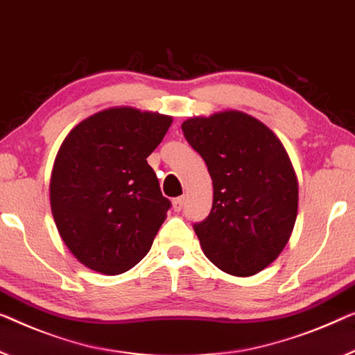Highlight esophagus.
<instances>
[{"label":"esophagus","instance_id":"34e87169","mask_svg":"<svg viewBox=\"0 0 355 355\" xmlns=\"http://www.w3.org/2000/svg\"><path fill=\"white\" fill-rule=\"evenodd\" d=\"M183 205H184V196H178V198H175V199L172 200V207H173V210H175V211L182 210Z\"/></svg>","mask_w":355,"mask_h":355}]
</instances>
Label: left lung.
Listing matches in <instances>:
<instances>
[{"mask_svg":"<svg viewBox=\"0 0 355 355\" xmlns=\"http://www.w3.org/2000/svg\"><path fill=\"white\" fill-rule=\"evenodd\" d=\"M214 183L207 218L194 225L205 257L221 271L248 277L284 250L298 215V178L279 137L237 110L182 124Z\"/></svg>","mask_w":355,"mask_h":355,"instance_id":"left-lung-1","label":"left lung"}]
</instances>
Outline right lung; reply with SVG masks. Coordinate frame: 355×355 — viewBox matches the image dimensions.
<instances>
[{
  "instance_id": "add662e5",
  "label": "right lung",
  "mask_w": 355,
  "mask_h": 355,
  "mask_svg": "<svg viewBox=\"0 0 355 355\" xmlns=\"http://www.w3.org/2000/svg\"><path fill=\"white\" fill-rule=\"evenodd\" d=\"M172 116L113 107L81 121L52 167L51 210L62 241L84 266L107 276L150 252L171 209L146 157Z\"/></svg>"
}]
</instances>
